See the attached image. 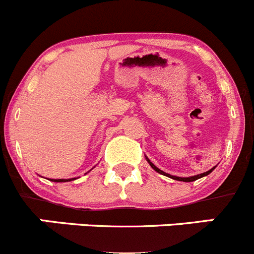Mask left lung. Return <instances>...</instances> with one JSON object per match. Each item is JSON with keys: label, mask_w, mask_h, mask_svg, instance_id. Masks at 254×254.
Wrapping results in <instances>:
<instances>
[{"label": "left lung", "mask_w": 254, "mask_h": 254, "mask_svg": "<svg viewBox=\"0 0 254 254\" xmlns=\"http://www.w3.org/2000/svg\"><path fill=\"white\" fill-rule=\"evenodd\" d=\"M147 161H149L150 166H151L152 169L155 170V171H157V172H159V174H161V175H165V176H167V177H171V179H174V180H177V181H184V182H191V181H195V180H197V179H201V177H203V176H206V175H208V174H210L211 171H212L213 169H215V167H213V169L208 170V171L203 172V174L196 175V176H191V177H179V176H172V175H170V174H166V172L161 171V170H160V169H157V167L155 166V165L152 164V162H150V160H149V159H147Z\"/></svg>", "instance_id": "left-lung-1"}]
</instances>
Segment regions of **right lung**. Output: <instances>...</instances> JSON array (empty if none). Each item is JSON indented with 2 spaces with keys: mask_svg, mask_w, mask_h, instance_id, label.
Returning a JSON list of instances; mask_svg holds the SVG:
<instances>
[{
  "mask_svg": "<svg viewBox=\"0 0 254 254\" xmlns=\"http://www.w3.org/2000/svg\"><path fill=\"white\" fill-rule=\"evenodd\" d=\"M56 182H65V181H70V180H63V179H59V180H53Z\"/></svg>",
  "mask_w": 254,
  "mask_h": 254,
  "instance_id": "1",
  "label": "right lung"
}]
</instances>
